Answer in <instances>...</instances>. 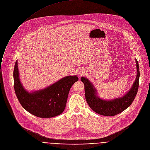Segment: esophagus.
I'll use <instances>...</instances> for the list:
<instances>
[{"instance_id": "esophagus-1", "label": "esophagus", "mask_w": 150, "mask_h": 150, "mask_svg": "<svg viewBox=\"0 0 150 150\" xmlns=\"http://www.w3.org/2000/svg\"><path fill=\"white\" fill-rule=\"evenodd\" d=\"M79 75L80 76H82L83 74H85V71H83V70H81V71H79Z\"/></svg>"}]
</instances>
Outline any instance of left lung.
I'll return each mask as SVG.
<instances>
[{
	"mask_svg": "<svg viewBox=\"0 0 150 150\" xmlns=\"http://www.w3.org/2000/svg\"><path fill=\"white\" fill-rule=\"evenodd\" d=\"M137 75L130 90L123 96L110 100L100 98L93 84L86 78L82 76L81 81L84 83L86 100L89 107L96 113L105 116H113L120 113L128 108L133 103L138 91L140 78L139 63L136 59Z\"/></svg>",
	"mask_w": 150,
	"mask_h": 150,
	"instance_id": "8db88e82",
	"label": "left lung"
}]
</instances>
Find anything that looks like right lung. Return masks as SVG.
Wrapping results in <instances>:
<instances>
[{
	"instance_id": "add662e5",
	"label": "right lung",
	"mask_w": 150,
	"mask_h": 150,
	"mask_svg": "<svg viewBox=\"0 0 150 150\" xmlns=\"http://www.w3.org/2000/svg\"><path fill=\"white\" fill-rule=\"evenodd\" d=\"M13 78L14 91L21 105L30 113L41 118L53 117L64 112L69 90L78 81L76 75L67 76L44 89L28 92L20 81L17 61Z\"/></svg>"
}]
</instances>
